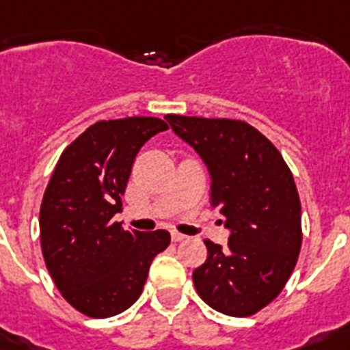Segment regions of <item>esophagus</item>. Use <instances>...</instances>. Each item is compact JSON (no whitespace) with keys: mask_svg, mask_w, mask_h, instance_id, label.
I'll return each mask as SVG.
<instances>
[{"mask_svg":"<svg viewBox=\"0 0 350 350\" xmlns=\"http://www.w3.org/2000/svg\"><path fill=\"white\" fill-rule=\"evenodd\" d=\"M184 239H186V235H184V234H178V232H172L173 243H178V241H184Z\"/></svg>","mask_w":350,"mask_h":350,"instance_id":"34e87169","label":"esophagus"}]
</instances>
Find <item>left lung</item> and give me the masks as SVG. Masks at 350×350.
<instances>
[{"instance_id": "obj_1", "label": "left lung", "mask_w": 350, "mask_h": 350, "mask_svg": "<svg viewBox=\"0 0 350 350\" xmlns=\"http://www.w3.org/2000/svg\"><path fill=\"white\" fill-rule=\"evenodd\" d=\"M208 166L212 206L230 230L228 246L204 241L208 257L193 270L200 299L217 312L246 318L283 291L301 250V202L278 148L243 120L166 115Z\"/></svg>"}]
</instances>
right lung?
<instances>
[{"mask_svg": "<svg viewBox=\"0 0 350 350\" xmlns=\"http://www.w3.org/2000/svg\"><path fill=\"white\" fill-rule=\"evenodd\" d=\"M166 129L155 116L96 122L65 148L43 193V259L65 301L89 318H111L131 307L153 257L172 241L166 230L144 234L113 221L135 157Z\"/></svg>", "mask_w": 350, "mask_h": 350, "instance_id": "add662e5", "label": "right lung"}]
</instances>
